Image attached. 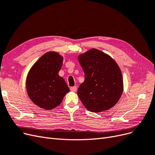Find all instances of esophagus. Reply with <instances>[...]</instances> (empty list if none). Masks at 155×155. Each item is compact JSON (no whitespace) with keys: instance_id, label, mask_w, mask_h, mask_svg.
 <instances>
[{"instance_id":"esophagus-1","label":"esophagus","mask_w":155,"mask_h":155,"mask_svg":"<svg viewBox=\"0 0 155 155\" xmlns=\"http://www.w3.org/2000/svg\"><path fill=\"white\" fill-rule=\"evenodd\" d=\"M70 90L73 92H75L77 90V86H73V87H70Z\"/></svg>"}]
</instances>
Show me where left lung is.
I'll return each instance as SVG.
<instances>
[{
	"mask_svg": "<svg viewBox=\"0 0 155 155\" xmlns=\"http://www.w3.org/2000/svg\"><path fill=\"white\" fill-rule=\"evenodd\" d=\"M85 81L77 94L88 111L100 113L108 110L120 98L123 78L117 62L106 53L91 49L78 57Z\"/></svg>",
	"mask_w": 155,
	"mask_h": 155,
	"instance_id": "left-lung-1",
	"label": "left lung"
}]
</instances>
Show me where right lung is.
<instances>
[{"mask_svg": "<svg viewBox=\"0 0 155 155\" xmlns=\"http://www.w3.org/2000/svg\"><path fill=\"white\" fill-rule=\"evenodd\" d=\"M63 57L57 52L45 53L33 64L26 78V89L32 102L50 110L61 104L69 91L64 79L58 75Z\"/></svg>", "mask_w": 155, "mask_h": 155, "instance_id": "add662e5", "label": "right lung"}]
</instances>
